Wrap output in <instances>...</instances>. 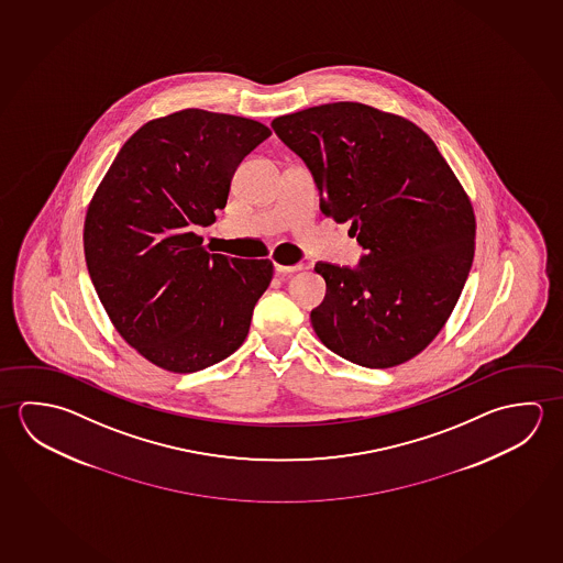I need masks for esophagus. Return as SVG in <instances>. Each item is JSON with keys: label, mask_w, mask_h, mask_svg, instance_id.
<instances>
[{"label": "esophagus", "mask_w": 563, "mask_h": 563, "mask_svg": "<svg viewBox=\"0 0 563 563\" xmlns=\"http://www.w3.org/2000/svg\"><path fill=\"white\" fill-rule=\"evenodd\" d=\"M299 269H303L301 264H296V266H282V264H276V272L279 276H287V274H296Z\"/></svg>", "instance_id": "1"}]
</instances>
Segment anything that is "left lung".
Wrapping results in <instances>:
<instances>
[{"instance_id": "8db88e82", "label": "left lung", "mask_w": 563, "mask_h": 563, "mask_svg": "<svg viewBox=\"0 0 563 563\" xmlns=\"http://www.w3.org/2000/svg\"><path fill=\"white\" fill-rule=\"evenodd\" d=\"M272 128L313 175L321 210L351 220L358 266L319 262L311 311L321 343L366 368L420 354L457 303L475 254V214L438 145L400 115L358 102L279 115Z\"/></svg>"}]
</instances>
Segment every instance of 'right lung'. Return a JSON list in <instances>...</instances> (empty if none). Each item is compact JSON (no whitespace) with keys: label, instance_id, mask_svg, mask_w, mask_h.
Returning <instances> with one entry per match:
<instances>
[{"label":"right lung","instance_id":"right-lung-1","mask_svg":"<svg viewBox=\"0 0 563 563\" xmlns=\"http://www.w3.org/2000/svg\"><path fill=\"white\" fill-rule=\"evenodd\" d=\"M266 125L181 110L142 125L106 173L85 220V256L125 343L163 371H202L244 343L274 266L209 254L195 227L224 209Z\"/></svg>","mask_w":563,"mask_h":563}]
</instances>
